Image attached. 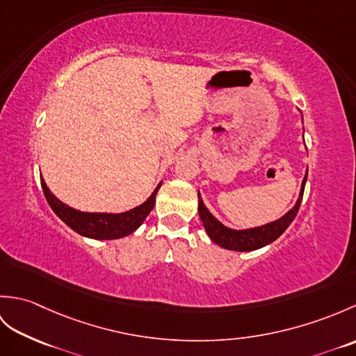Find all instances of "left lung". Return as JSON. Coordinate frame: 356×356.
Listing matches in <instances>:
<instances>
[{"mask_svg": "<svg viewBox=\"0 0 356 356\" xmlns=\"http://www.w3.org/2000/svg\"><path fill=\"white\" fill-rule=\"evenodd\" d=\"M306 179H307V174L303 180V184H301L300 197L289 213L284 214L282 218H278L275 222L260 226V228H252V229L236 231V229L226 228V226H223L213 214L209 213L207 207L203 205V202L199 195V216L203 226H205L209 238L218 246H222L225 249H231V251H255V249L272 243V241L282 236V234L287 229V226L293 222L295 216H297L301 205V199H303Z\"/></svg>", "mask_w": 356, "mask_h": 356, "instance_id": "obj_1", "label": "left lung"}]
</instances>
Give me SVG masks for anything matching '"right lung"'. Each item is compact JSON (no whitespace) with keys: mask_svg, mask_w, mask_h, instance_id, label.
Here are the masks:
<instances>
[{"mask_svg":"<svg viewBox=\"0 0 356 356\" xmlns=\"http://www.w3.org/2000/svg\"><path fill=\"white\" fill-rule=\"evenodd\" d=\"M162 182L157 185L154 193L149 195L147 202H143L140 207L127 211V213L120 214H105V213H82V211H76L70 207H67L65 203L58 200L55 195L50 193V190L45 185L44 179H41V186L45 199H47L50 208L53 209L61 220L70 226L73 231L88 238L96 240H113L125 237L128 234L134 232L136 229L145 220L147 216L151 213V209L154 208L156 203V194L161 188Z\"/></svg>","mask_w":356,"mask_h":356,"instance_id":"obj_1","label":"right lung"}]
</instances>
